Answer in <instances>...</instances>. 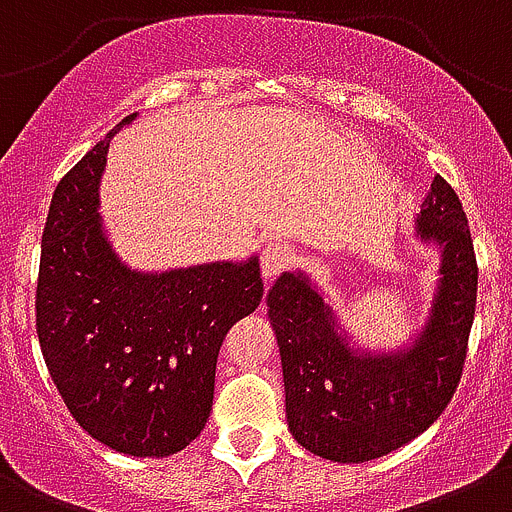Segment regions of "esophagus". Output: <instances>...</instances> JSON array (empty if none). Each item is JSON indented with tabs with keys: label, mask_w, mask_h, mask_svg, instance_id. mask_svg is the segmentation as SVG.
I'll return each instance as SVG.
<instances>
[{
	"label": "esophagus",
	"mask_w": 512,
	"mask_h": 512,
	"mask_svg": "<svg viewBox=\"0 0 512 512\" xmlns=\"http://www.w3.org/2000/svg\"><path fill=\"white\" fill-rule=\"evenodd\" d=\"M291 259H294V253H291V248L286 243H269L264 248V253H261V274H264V281L276 279L291 264Z\"/></svg>",
	"instance_id": "obj_1"
}]
</instances>
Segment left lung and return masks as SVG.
<instances>
[{
	"instance_id": "8db88e82",
	"label": "left lung",
	"mask_w": 512,
	"mask_h": 512,
	"mask_svg": "<svg viewBox=\"0 0 512 512\" xmlns=\"http://www.w3.org/2000/svg\"><path fill=\"white\" fill-rule=\"evenodd\" d=\"M412 238L437 251V281L415 332L397 347L362 344L304 269L266 294L281 354L286 425L332 462L389 455L427 430L450 402L475 316L478 264L457 193L435 175Z\"/></svg>"
}]
</instances>
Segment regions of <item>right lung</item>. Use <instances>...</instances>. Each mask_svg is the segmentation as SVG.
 <instances>
[{"label":"right lung","mask_w":512,"mask_h":512,"mask_svg":"<svg viewBox=\"0 0 512 512\" xmlns=\"http://www.w3.org/2000/svg\"><path fill=\"white\" fill-rule=\"evenodd\" d=\"M113 133L52 196L42 231L37 337L77 425L110 450L168 457L191 445L213 405L226 332L259 309V253L140 271L115 251L100 213Z\"/></svg>","instance_id":"right-lung-1"}]
</instances>
